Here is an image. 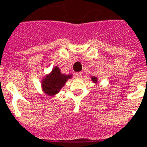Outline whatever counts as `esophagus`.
<instances>
[{"instance_id": "1", "label": "esophagus", "mask_w": 147, "mask_h": 147, "mask_svg": "<svg viewBox=\"0 0 147 147\" xmlns=\"http://www.w3.org/2000/svg\"><path fill=\"white\" fill-rule=\"evenodd\" d=\"M75 77L77 78H82V73L81 72H78L75 74Z\"/></svg>"}]
</instances>
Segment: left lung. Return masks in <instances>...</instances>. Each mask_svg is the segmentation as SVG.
Here are the masks:
<instances>
[{
    "mask_svg": "<svg viewBox=\"0 0 147 147\" xmlns=\"http://www.w3.org/2000/svg\"><path fill=\"white\" fill-rule=\"evenodd\" d=\"M91 80L92 81L94 84H97L98 83V78L97 77H95V76H93L91 78Z\"/></svg>",
    "mask_w": 147,
    "mask_h": 147,
    "instance_id": "1",
    "label": "left lung"
}]
</instances>
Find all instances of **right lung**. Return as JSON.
<instances>
[{"label":"right lung","instance_id":"add662e5","mask_svg":"<svg viewBox=\"0 0 147 147\" xmlns=\"http://www.w3.org/2000/svg\"><path fill=\"white\" fill-rule=\"evenodd\" d=\"M72 78V74H62L61 69L55 66L52 68L51 72L43 77L40 85L44 92L49 96H53L59 92L66 81Z\"/></svg>","mask_w":147,"mask_h":147}]
</instances>
